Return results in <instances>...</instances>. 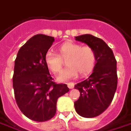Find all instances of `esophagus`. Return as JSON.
Returning <instances> with one entry per match:
<instances>
[{"label":"esophagus","mask_w":131,"mask_h":131,"mask_svg":"<svg viewBox=\"0 0 131 131\" xmlns=\"http://www.w3.org/2000/svg\"><path fill=\"white\" fill-rule=\"evenodd\" d=\"M74 83H68L67 84V87L69 88V89H72L73 88H74Z\"/></svg>","instance_id":"esophagus-1"}]
</instances>
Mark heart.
Wrapping results in <instances>:
<instances>
[{"mask_svg": "<svg viewBox=\"0 0 131 131\" xmlns=\"http://www.w3.org/2000/svg\"><path fill=\"white\" fill-rule=\"evenodd\" d=\"M59 55L52 51H48L45 55V62L48 68L54 74L62 70L63 59H67V68L64 69L57 77L59 82H65L75 79L78 73L85 76L91 72L95 64V53L91 47H82L73 42H66L59 48Z\"/></svg>", "mask_w": 131, "mask_h": 131, "instance_id": "obj_1", "label": "heart"}]
</instances>
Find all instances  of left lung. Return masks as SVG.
<instances>
[{
	"label": "left lung",
	"mask_w": 131,
	"mask_h": 131,
	"mask_svg": "<svg viewBox=\"0 0 131 131\" xmlns=\"http://www.w3.org/2000/svg\"><path fill=\"white\" fill-rule=\"evenodd\" d=\"M95 53V64L88 79L74 85L80 96L74 108L84 118H94L103 113L113 99L118 84L117 62L112 49L103 39L91 34L75 36Z\"/></svg>",
	"instance_id": "obj_1"
}]
</instances>
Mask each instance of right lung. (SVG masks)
<instances>
[{"label": "right lung", "instance_id": "right-lung-1", "mask_svg": "<svg viewBox=\"0 0 131 131\" xmlns=\"http://www.w3.org/2000/svg\"><path fill=\"white\" fill-rule=\"evenodd\" d=\"M54 41L52 36H34L21 47L15 60L13 88L16 101L22 113L34 121L53 118L57 100L69 90L67 84L53 82L45 62V55Z\"/></svg>", "mask_w": 131, "mask_h": 131}]
</instances>
